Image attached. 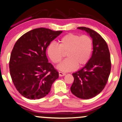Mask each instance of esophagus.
<instances>
[{
	"label": "esophagus",
	"instance_id": "esophagus-1",
	"mask_svg": "<svg viewBox=\"0 0 122 122\" xmlns=\"http://www.w3.org/2000/svg\"><path fill=\"white\" fill-rule=\"evenodd\" d=\"M58 73H59V76H65L66 75L65 73L61 72V71H59V72H58Z\"/></svg>",
	"mask_w": 122,
	"mask_h": 122
}]
</instances>
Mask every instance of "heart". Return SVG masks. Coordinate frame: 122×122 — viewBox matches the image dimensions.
I'll return each mask as SVG.
<instances>
[{
	"instance_id": "b5f03b06",
	"label": "heart",
	"mask_w": 122,
	"mask_h": 122,
	"mask_svg": "<svg viewBox=\"0 0 122 122\" xmlns=\"http://www.w3.org/2000/svg\"><path fill=\"white\" fill-rule=\"evenodd\" d=\"M92 41L87 35L80 36L72 33L65 35L59 40L58 45L51 43L47 47V53L55 64L61 62L66 53L67 58L58 66L60 70H74L88 62L92 55Z\"/></svg>"
}]
</instances>
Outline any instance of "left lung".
Here are the masks:
<instances>
[{
	"mask_svg": "<svg viewBox=\"0 0 122 122\" xmlns=\"http://www.w3.org/2000/svg\"><path fill=\"white\" fill-rule=\"evenodd\" d=\"M78 29L86 31L92 39L93 51L83 68L73 73L74 81L71 92L77 98L89 99L103 90L111 70V60L108 45L99 34L84 27Z\"/></svg>",
	"mask_w": 122,
	"mask_h": 122,
	"instance_id": "left-lung-1",
	"label": "left lung"
}]
</instances>
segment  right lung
Wrapping results in <instances>:
<instances>
[{
  "mask_svg": "<svg viewBox=\"0 0 122 122\" xmlns=\"http://www.w3.org/2000/svg\"><path fill=\"white\" fill-rule=\"evenodd\" d=\"M62 31L39 28L22 36L15 42L9 60L14 86L22 96L39 99L49 93L58 72L48 62L46 51L52 41Z\"/></svg>",
  "mask_w": 122,
  "mask_h": 122,
  "instance_id": "1",
  "label": "right lung"
}]
</instances>
